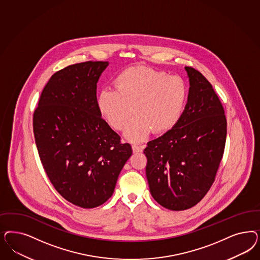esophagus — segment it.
<instances>
[{
	"instance_id": "obj_1",
	"label": "esophagus",
	"mask_w": 260,
	"mask_h": 260,
	"mask_svg": "<svg viewBox=\"0 0 260 260\" xmlns=\"http://www.w3.org/2000/svg\"><path fill=\"white\" fill-rule=\"evenodd\" d=\"M132 150L134 153H138V152H143V147L138 146V145H132Z\"/></svg>"
}]
</instances>
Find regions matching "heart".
<instances>
[{
    "label": "heart",
    "instance_id": "1",
    "mask_svg": "<svg viewBox=\"0 0 260 260\" xmlns=\"http://www.w3.org/2000/svg\"><path fill=\"white\" fill-rule=\"evenodd\" d=\"M116 89L104 88L98 96L102 117L116 130L125 127L126 139L141 143L151 131L165 133L183 114L187 87L183 78L148 67L128 68L117 76Z\"/></svg>",
    "mask_w": 260,
    "mask_h": 260
}]
</instances>
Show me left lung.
Segmentation results:
<instances>
[{"label":"left lung","mask_w":260,"mask_h":260,"mask_svg":"<svg viewBox=\"0 0 260 260\" xmlns=\"http://www.w3.org/2000/svg\"><path fill=\"white\" fill-rule=\"evenodd\" d=\"M184 70L189 90L182 116L143 151L151 195L170 210L201 201L214 182L226 143L225 111L217 94L200 72Z\"/></svg>","instance_id":"left-lung-1"}]
</instances>
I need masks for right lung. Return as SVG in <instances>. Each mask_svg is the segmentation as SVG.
<instances>
[{
  "instance_id": "1",
  "label": "right lung",
  "mask_w": 260,
  "mask_h": 260,
  "mask_svg": "<svg viewBox=\"0 0 260 260\" xmlns=\"http://www.w3.org/2000/svg\"><path fill=\"white\" fill-rule=\"evenodd\" d=\"M108 61H87L50 77L34 114L43 168L67 201L83 209L101 206L114 192L132 155L129 143L101 117L96 83Z\"/></svg>"
}]
</instances>
